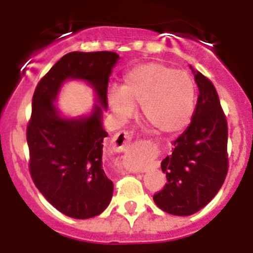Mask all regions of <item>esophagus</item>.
Wrapping results in <instances>:
<instances>
[{
  "instance_id": "esophagus-1",
  "label": "esophagus",
  "mask_w": 253,
  "mask_h": 253,
  "mask_svg": "<svg viewBox=\"0 0 253 253\" xmlns=\"http://www.w3.org/2000/svg\"><path fill=\"white\" fill-rule=\"evenodd\" d=\"M130 134L128 131H119L115 134L111 140V148L116 152H124L128 149L129 144H130Z\"/></svg>"
}]
</instances>
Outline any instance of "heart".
<instances>
[{"label": "heart", "instance_id": "heart-1", "mask_svg": "<svg viewBox=\"0 0 253 253\" xmlns=\"http://www.w3.org/2000/svg\"><path fill=\"white\" fill-rule=\"evenodd\" d=\"M111 111L119 120L134 115L140 105L143 120L152 131L169 135L189 123L195 104V86L187 73L158 62L131 68L120 90L107 93Z\"/></svg>", "mask_w": 253, "mask_h": 253}]
</instances>
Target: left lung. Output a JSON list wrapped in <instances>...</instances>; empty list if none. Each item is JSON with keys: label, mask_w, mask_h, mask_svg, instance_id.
Returning a JSON list of instances; mask_svg holds the SVG:
<instances>
[{"label": "left lung", "mask_w": 253, "mask_h": 253, "mask_svg": "<svg viewBox=\"0 0 253 253\" xmlns=\"http://www.w3.org/2000/svg\"><path fill=\"white\" fill-rule=\"evenodd\" d=\"M199 96L191 123L161 162L167 184L153 200L172 215L196 213L216 195L228 171L227 120L215 87L190 66Z\"/></svg>", "instance_id": "8db88e82"}]
</instances>
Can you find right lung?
Masks as SVG:
<instances>
[{
  "instance_id": "right-lung-1",
  "label": "right lung",
  "mask_w": 253,
  "mask_h": 253,
  "mask_svg": "<svg viewBox=\"0 0 253 253\" xmlns=\"http://www.w3.org/2000/svg\"><path fill=\"white\" fill-rule=\"evenodd\" d=\"M120 57L114 51H71L49 69L35 88L26 129L30 173L35 186L60 213L75 219L99 215L110 204L114 185L102 169L107 133V84ZM67 81L93 87L96 104L87 116L72 118L55 105Z\"/></svg>"
}]
</instances>
